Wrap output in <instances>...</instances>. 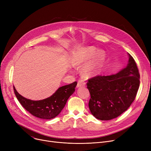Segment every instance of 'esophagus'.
I'll return each mask as SVG.
<instances>
[{"mask_svg":"<svg viewBox=\"0 0 151 151\" xmlns=\"http://www.w3.org/2000/svg\"><path fill=\"white\" fill-rule=\"evenodd\" d=\"M86 85V83L84 81V80H80L78 81V84H77V88H80V87H83V86H85Z\"/></svg>","mask_w":151,"mask_h":151,"instance_id":"1","label":"esophagus"}]
</instances>
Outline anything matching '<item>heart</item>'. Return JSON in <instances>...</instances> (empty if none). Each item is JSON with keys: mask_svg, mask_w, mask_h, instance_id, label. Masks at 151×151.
<instances>
[{"mask_svg": "<svg viewBox=\"0 0 151 151\" xmlns=\"http://www.w3.org/2000/svg\"><path fill=\"white\" fill-rule=\"evenodd\" d=\"M96 52V49L93 47H86L83 48L73 59L72 64L74 66H81L88 61ZM105 58V52L100 50L94 57L83 65L81 69V73L85 77H91L97 75L100 71L102 62Z\"/></svg>", "mask_w": 151, "mask_h": 151, "instance_id": "1", "label": "heart"}]
</instances>
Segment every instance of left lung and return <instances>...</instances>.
Instances as JSON below:
<instances>
[{
    "mask_svg": "<svg viewBox=\"0 0 151 151\" xmlns=\"http://www.w3.org/2000/svg\"><path fill=\"white\" fill-rule=\"evenodd\" d=\"M127 66L115 75L97 76L87 83L92 114L101 121L120 116L134 101L139 87V73L135 61L128 53Z\"/></svg>",
    "mask_w": 151,
    "mask_h": 151,
    "instance_id": "left-lung-1",
    "label": "left lung"
}]
</instances>
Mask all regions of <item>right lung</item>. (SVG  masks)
Instances as JSON below:
<instances>
[{"instance_id": "right-lung-1", "label": "right lung", "mask_w": 151, "mask_h": 151, "mask_svg": "<svg viewBox=\"0 0 151 151\" xmlns=\"http://www.w3.org/2000/svg\"><path fill=\"white\" fill-rule=\"evenodd\" d=\"M77 82L60 87L51 96L43 100H32L27 99L13 89L17 99L21 105L33 116L43 119H51L59 114L64 108L67 100L75 91Z\"/></svg>"}]
</instances>
